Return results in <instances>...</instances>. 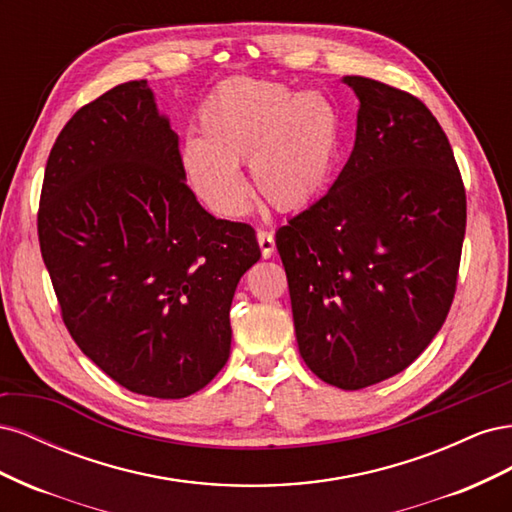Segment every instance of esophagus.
<instances>
[{
    "label": "esophagus",
    "instance_id": "esophagus-1",
    "mask_svg": "<svg viewBox=\"0 0 512 512\" xmlns=\"http://www.w3.org/2000/svg\"><path fill=\"white\" fill-rule=\"evenodd\" d=\"M256 239H258V245H260L262 258H271L273 252H275V239H273L271 232L258 230V232H256Z\"/></svg>",
    "mask_w": 512,
    "mask_h": 512
}]
</instances>
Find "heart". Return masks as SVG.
Instances as JSON below:
<instances>
[{
  "label": "heart",
  "mask_w": 512,
  "mask_h": 512,
  "mask_svg": "<svg viewBox=\"0 0 512 512\" xmlns=\"http://www.w3.org/2000/svg\"><path fill=\"white\" fill-rule=\"evenodd\" d=\"M200 136L181 147V173L200 203L222 218L250 207L239 164L247 160L260 198L301 211L329 188L342 147V121L318 91L262 79H232L200 108Z\"/></svg>",
  "instance_id": "1"
}]
</instances>
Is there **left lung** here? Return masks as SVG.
<instances>
[{"label": "left lung", "mask_w": 512, "mask_h": 512, "mask_svg": "<svg viewBox=\"0 0 512 512\" xmlns=\"http://www.w3.org/2000/svg\"><path fill=\"white\" fill-rule=\"evenodd\" d=\"M354 149L329 192L275 232L307 367L359 391L404 371L451 309L466 190L451 143L406 91L344 76Z\"/></svg>", "instance_id": "8db88e82"}]
</instances>
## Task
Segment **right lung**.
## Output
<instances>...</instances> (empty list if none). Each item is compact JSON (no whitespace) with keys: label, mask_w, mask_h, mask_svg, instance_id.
<instances>
[{"label":"right lung","mask_w":512,"mask_h":512,"mask_svg":"<svg viewBox=\"0 0 512 512\" xmlns=\"http://www.w3.org/2000/svg\"><path fill=\"white\" fill-rule=\"evenodd\" d=\"M38 237L72 339L117 384L181 399L226 365L230 303L260 247L252 226L200 207L147 81L106 91L59 132Z\"/></svg>","instance_id":"right-lung-1"}]
</instances>
